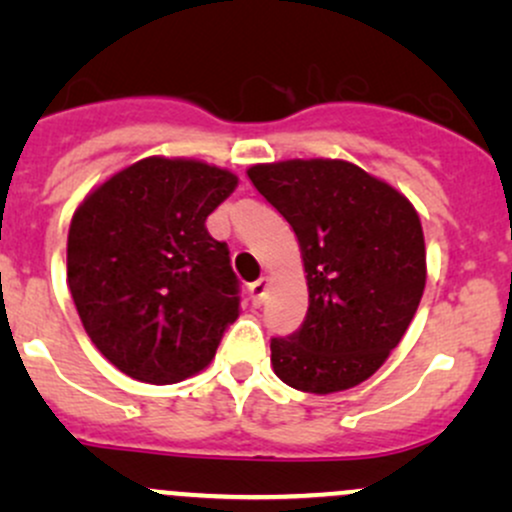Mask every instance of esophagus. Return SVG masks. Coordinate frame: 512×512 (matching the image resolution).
Returning <instances> with one entry per match:
<instances>
[{"instance_id":"obj_1","label":"esophagus","mask_w":512,"mask_h":512,"mask_svg":"<svg viewBox=\"0 0 512 512\" xmlns=\"http://www.w3.org/2000/svg\"><path fill=\"white\" fill-rule=\"evenodd\" d=\"M267 289H269V279H267V276H262V279L252 281V284H250V298H252V305H262L264 296H267Z\"/></svg>"}]
</instances>
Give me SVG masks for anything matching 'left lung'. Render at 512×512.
Masks as SVG:
<instances>
[{
	"mask_svg": "<svg viewBox=\"0 0 512 512\" xmlns=\"http://www.w3.org/2000/svg\"><path fill=\"white\" fill-rule=\"evenodd\" d=\"M248 178L291 223L308 281L301 330L272 339L276 378L313 395L361 385L424 296L426 245L414 204L339 158L257 163Z\"/></svg>",
	"mask_w": 512,
	"mask_h": 512,
	"instance_id": "8db88e82",
	"label": "left lung"
}]
</instances>
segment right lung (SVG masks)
<instances>
[{"label": "right lung", "mask_w": 512, "mask_h": 512, "mask_svg": "<svg viewBox=\"0 0 512 512\" xmlns=\"http://www.w3.org/2000/svg\"><path fill=\"white\" fill-rule=\"evenodd\" d=\"M238 175L195 158L149 156L84 197L67 238V281L96 349L151 385L211 363L240 313L228 245L207 216Z\"/></svg>", "instance_id": "1"}]
</instances>
